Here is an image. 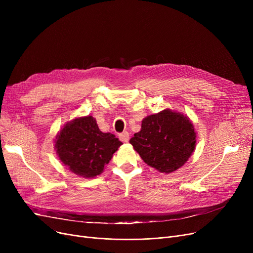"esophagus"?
Returning a JSON list of instances; mask_svg holds the SVG:
<instances>
[{"label": "esophagus", "instance_id": "34e87169", "mask_svg": "<svg viewBox=\"0 0 253 253\" xmlns=\"http://www.w3.org/2000/svg\"><path fill=\"white\" fill-rule=\"evenodd\" d=\"M119 138L121 139L123 142H127L129 140V133H128L127 131H124V132H122L121 134L119 135Z\"/></svg>", "mask_w": 253, "mask_h": 253}]
</instances>
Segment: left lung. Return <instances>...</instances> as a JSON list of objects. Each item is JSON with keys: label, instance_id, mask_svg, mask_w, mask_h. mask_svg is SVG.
I'll return each mask as SVG.
<instances>
[{"label": "left lung", "instance_id": "left-lung-1", "mask_svg": "<svg viewBox=\"0 0 253 253\" xmlns=\"http://www.w3.org/2000/svg\"><path fill=\"white\" fill-rule=\"evenodd\" d=\"M196 142L197 133L190 118L170 109L145 117L140 131L130 139L143 162L162 173L183 166Z\"/></svg>", "mask_w": 253, "mask_h": 253}]
</instances>
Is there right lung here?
Masks as SVG:
<instances>
[{
    "instance_id": "1",
    "label": "right lung",
    "mask_w": 253,
    "mask_h": 253,
    "mask_svg": "<svg viewBox=\"0 0 253 253\" xmlns=\"http://www.w3.org/2000/svg\"><path fill=\"white\" fill-rule=\"evenodd\" d=\"M121 144L114 134L101 132L92 116H85L63 125L55 137L54 149L73 173L93 178L102 173Z\"/></svg>"
}]
</instances>
